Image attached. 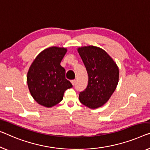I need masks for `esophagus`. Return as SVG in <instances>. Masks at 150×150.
Here are the masks:
<instances>
[{
  "label": "esophagus",
  "mask_w": 150,
  "mask_h": 150,
  "mask_svg": "<svg viewBox=\"0 0 150 150\" xmlns=\"http://www.w3.org/2000/svg\"><path fill=\"white\" fill-rule=\"evenodd\" d=\"M71 83H72L73 86H74V85H75V79H73V80H71Z\"/></svg>",
  "instance_id": "obj_1"
}]
</instances>
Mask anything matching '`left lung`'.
Here are the masks:
<instances>
[{
	"mask_svg": "<svg viewBox=\"0 0 150 150\" xmlns=\"http://www.w3.org/2000/svg\"><path fill=\"white\" fill-rule=\"evenodd\" d=\"M88 74V85L80 92L81 103L95 109L106 103L112 95L119 79V69L112 57L103 49L94 46L77 48Z\"/></svg>",
	"mask_w": 150,
	"mask_h": 150,
	"instance_id": "1",
	"label": "left lung"
}]
</instances>
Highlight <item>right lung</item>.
I'll list each match as a JSON object with an SVG mask.
<instances>
[{
	"instance_id": "1",
	"label": "right lung",
	"mask_w": 150,
	"mask_h": 150,
	"mask_svg": "<svg viewBox=\"0 0 150 150\" xmlns=\"http://www.w3.org/2000/svg\"><path fill=\"white\" fill-rule=\"evenodd\" d=\"M67 52L64 47L46 48L35 57L28 70L27 83L31 95L38 104L46 108L61 102L64 91L73 87L61 65Z\"/></svg>"
}]
</instances>
